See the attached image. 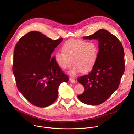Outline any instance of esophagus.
<instances>
[{
    "label": "esophagus",
    "instance_id": "esophagus-1",
    "mask_svg": "<svg viewBox=\"0 0 134 134\" xmlns=\"http://www.w3.org/2000/svg\"><path fill=\"white\" fill-rule=\"evenodd\" d=\"M69 81H70L72 83H75V82H76V81H75V80L74 79H73V78H72V77L69 78Z\"/></svg>",
    "mask_w": 134,
    "mask_h": 134
}]
</instances>
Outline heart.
<instances>
[{"mask_svg":"<svg viewBox=\"0 0 134 134\" xmlns=\"http://www.w3.org/2000/svg\"><path fill=\"white\" fill-rule=\"evenodd\" d=\"M62 50L55 54V61L61 68L65 69L72 65L73 61L74 65L69 71L73 76L82 70H90L96 63L98 55V45L92 40L69 39L63 44Z\"/></svg>","mask_w":134,"mask_h":134,"instance_id":"b5f03b06","label":"heart"}]
</instances>
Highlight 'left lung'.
I'll use <instances>...</instances> for the list:
<instances>
[{
    "label": "left lung",
    "mask_w": 134,
    "mask_h": 134,
    "mask_svg": "<svg viewBox=\"0 0 134 134\" xmlns=\"http://www.w3.org/2000/svg\"><path fill=\"white\" fill-rule=\"evenodd\" d=\"M85 39H97L98 55L96 63L89 74L78 78L84 87L80 101L98 105L106 101L117 90L125 71L124 51L119 40L105 30H100Z\"/></svg>",
    "instance_id": "obj_1"
}]
</instances>
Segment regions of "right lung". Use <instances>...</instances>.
I'll return each instance as SVG.
<instances>
[{
    "label": "right lung",
    "instance_id": "obj_1",
    "mask_svg": "<svg viewBox=\"0 0 134 134\" xmlns=\"http://www.w3.org/2000/svg\"><path fill=\"white\" fill-rule=\"evenodd\" d=\"M62 40H52L41 32L31 31L16 45L13 71L17 88L34 106L51 105L58 97L59 85L68 81V75L51 56Z\"/></svg>",
    "mask_w": 134,
    "mask_h": 134
}]
</instances>
